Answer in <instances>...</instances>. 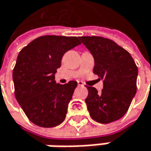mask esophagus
<instances>
[{
  "label": "esophagus",
  "instance_id": "esophagus-1",
  "mask_svg": "<svg viewBox=\"0 0 151 151\" xmlns=\"http://www.w3.org/2000/svg\"><path fill=\"white\" fill-rule=\"evenodd\" d=\"M77 83H78V86H81V87H84V83H83V82H81V81H79V82H78Z\"/></svg>",
  "mask_w": 151,
  "mask_h": 151
}]
</instances>
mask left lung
I'll list each match as a JSON object with an SVG mask.
<instances>
[{
	"label": "left lung",
	"mask_w": 151,
	"mask_h": 151,
	"mask_svg": "<svg viewBox=\"0 0 151 151\" xmlns=\"http://www.w3.org/2000/svg\"><path fill=\"white\" fill-rule=\"evenodd\" d=\"M81 42L94 57L93 73L104 80V88L87 87L85 100L93 120L109 123L123 117L137 93L138 69L130 54L112 40L101 36H81Z\"/></svg>",
	"instance_id": "1"
}]
</instances>
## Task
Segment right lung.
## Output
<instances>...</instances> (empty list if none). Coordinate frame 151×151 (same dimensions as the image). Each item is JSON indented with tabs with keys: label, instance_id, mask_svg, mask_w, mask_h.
I'll return each instance as SVG.
<instances>
[{
	"label": "right lung",
	"instance_id": "add662e5",
	"mask_svg": "<svg viewBox=\"0 0 151 151\" xmlns=\"http://www.w3.org/2000/svg\"><path fill=\"white\" fill-rule=\"evenodd\" d=\"M79 44L76 36L44 35L20 51L13 70L14 96L35 125L52 128L64 121L77 83H56L55 75L63 55Z\"/></svg>",
	"mask_w": 151,
	"mask_h": 151
}]
</instances>
